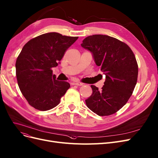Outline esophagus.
<instances>
[{
  "mask_svg": "<svg viewBox=\"0 0 158 158\" xmlns=\"http://www.w3.org/2000/svg\"><path fill=\"white\" fill-rule=\"evenodd\" d=\"M73 85H79V86H80V85H83V83H81V82H80V81H75V82H74V83H73Z\"/></svg>",
  "mask_w": 158,
  "mask_h": 158,
  "instance_id": "34e87169",
  "label": "esophagus"
}]
</instances>
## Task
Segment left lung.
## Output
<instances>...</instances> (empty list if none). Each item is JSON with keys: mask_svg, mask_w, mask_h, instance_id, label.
Here are the masks:
<instances>
[{"mask_svg": "<svg viewBox=\"0 0 158 158\" xmlns=\"http://www.w3.org/2000/svg\"><path fill=\"white\" fill-rule=\"evenodd\" d=\"M81 46L93 53L106 76L101 90L91 85L93 93L85 100L87 106L101 116L116 113L126 104L137 84L138 64L133 51L126 43L102 35L86 37Z\"/></svg>", "mask_w": 158, "mask_h": 158, "instance_id": "left-lung-1", "label": "left lung"}]
</instances>
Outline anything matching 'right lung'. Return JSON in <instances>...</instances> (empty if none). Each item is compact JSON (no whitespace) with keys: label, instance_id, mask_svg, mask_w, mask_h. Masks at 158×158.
<instances>
[{"label":"right lung","instance_id":"add662e5","mask_svg":"<svg viewBox=\"0 0 158 158\" xmlns=\"http://www.w3.org/2000/svg\"><path fill=\"white\" fill-rule=\"evenodd\" d=\"M78 39L48 32L32 39L22 48L15 63L16 77L21 93L35 109L56 107L70 88L67 81L56 80L52 68L57 66Z\"/></svg>","mask_w":158,"mask_h":158}]
</instances>
